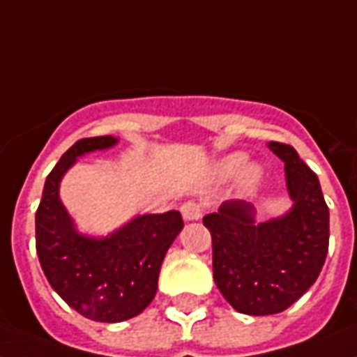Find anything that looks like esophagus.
<instances>
[{"instance_id":"obj_1","label":"esophagus","mask_w":357,"mask_h":357,"mask_svg":"<svg viewBox=\"0 0 357 357\" xmlns=\"http://www.w3.org/2000/svg\"><path fill=\"white\" fill-rule=\"evenodd\" d=\"M181 212L184 220L188 222H195L199 218L203 216V208H201V204L195 203V201H186V203L181 206Z\"/></svg>"}]
</instances>
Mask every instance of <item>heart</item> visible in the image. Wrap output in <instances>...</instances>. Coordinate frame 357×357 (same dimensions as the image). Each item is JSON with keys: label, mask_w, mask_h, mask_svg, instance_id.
<instances>
[{"label": "heart", "mask_w": 357, "mask_h": 357, "mask_svg": "<svg viewBox=\"0 0 357 357\" xmlns=\"http://www.w3.org/2000/svg\"><path fill=\"white\" fill-rule=\"evenodd\" d=\"M245 164V154L242 153H234V154H227V156H223L222 160H218L214 167H212V173L216 176L218 181H229V178H233L240 169H242V165ZM262 176V169L259 165H245L242 173H240L238 184L240 188L244 190V192H250L253 188L259 184Z\"/></svg>", "instance_id": "heart-1"}]
</instances>
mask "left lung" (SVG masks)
Listing matches in <instances>:
<instances>
[{
  "mask_svg": "<svg viewBox=\"0 0 357 357\" xmlns=\"http://www.w3.org/2000/svg\"><path fill=\"white\" fill-rule=\"evenodd\" d=\"M284 162L292 208L281 218L255 222L245 201H225L203 218L212 234V270L223 298L238 313L262 317L291 307L324 266L330 244V210L319 176L291 145L270 141Z\"/></svg>",
  "mask_w": 357,
  "mask_h": 357,
  "instance_id": "obj_1",
  "label": "left lung"
}]
</instances>
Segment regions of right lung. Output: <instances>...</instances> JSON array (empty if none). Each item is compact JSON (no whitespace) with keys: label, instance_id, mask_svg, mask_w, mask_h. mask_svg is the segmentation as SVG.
Masks as SVG:
<instances>
[{"label":"right lung","instance_id":"add662e5","mask_svg":"<svg viewBox=\"0 0 357 357\" xmlns=\"http://www.w3.org/2000/svg\"><path fill=\"white\" fill-rule=\"evenodd\" d=\"M117 137L98 135L74 143L44 182L35 216L37 255L57 294L85 319L123 322L153 302L167 250L184 227L178 210L145 214L107 236L79 234L59 199L61 178L78 156L113 147Z\"/></svg>","mask_w":357,"mask_h":357}]
</instances>
